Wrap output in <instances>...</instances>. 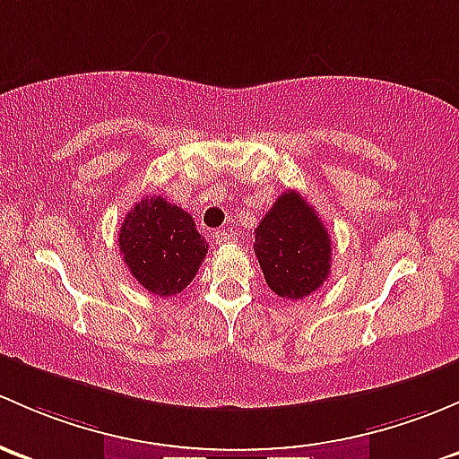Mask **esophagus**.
<instances>
[{
  "instance_id": "34e87169",
  "label": "esophagus",
  "mask_w": 459,
  "mask_h": 459,
  "mask_svg": "<svg viewBox=\"0 0 459 459\" xmlns=\"http://www.w3.org/2000/svg\"><path fill=\"white\" fill-rule=\"evenodd\" d=\"M214 240H216V245H228L234 240V234H231L230 230H219V231H214Z\"/></svg>"
}]
</instances>
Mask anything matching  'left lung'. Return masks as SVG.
Wrapping results in <instances>:
<instances>
[{
	"instance_id": "1",
	"label": "left lung",
	"mask_w": 459,
	"mask_h": 459,
	"mask_svg": "<svg viewBox=\"0 0 459 459\" xmlns=\"http://www.w3.org/2000/svg\"><path fill=\"white\" fill-rule=\"evenodd\" d=\"M254 236L264 281L281 299H305L329 278L332 236L300 192H282Z\"/></svg>"
}]
</instances>
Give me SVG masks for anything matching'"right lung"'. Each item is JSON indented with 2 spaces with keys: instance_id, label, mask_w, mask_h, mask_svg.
<instances>
[{
  "instance_id": "obj_1",
  "label": "right lung",
  "mask_w": 459,
  "mask_h": 459,
  "mask_svg": "<svg viewBox=\"0 0 459 459\" xmlns=\"http://www.w3.org/2000/svg\"><path fill=\"white\" fill-rule=\"evenodd\" d=\"M119 252L139 285L165 299L190 285L207 243L187 212L160 196H143L121 223Z\"/></svg>"
}]
</instances>
